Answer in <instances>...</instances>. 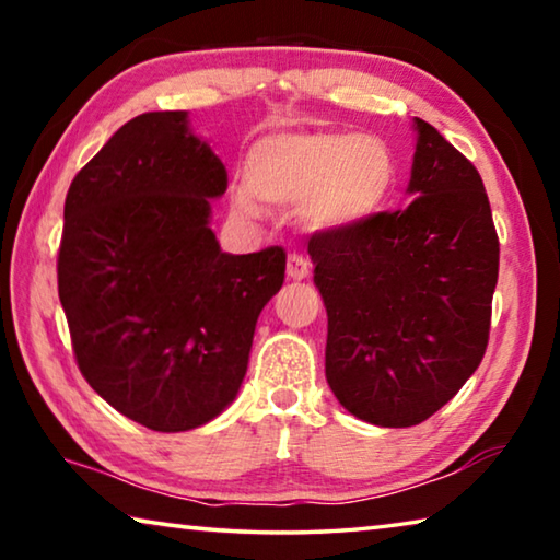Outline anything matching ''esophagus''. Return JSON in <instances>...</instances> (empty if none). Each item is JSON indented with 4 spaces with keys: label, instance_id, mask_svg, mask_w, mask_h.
<instances>
[{
    "label": "esophagus",
    "instance_id": "34e87169",
    "mask_svg": "<svg viewBox=\"0 0 560 560\" xmlns=\"http://www.w3.org/2000/svg\"><path fill=\"white\" fill-rule=\"evenodd\" d=\"M287 273H289V279H293V281L306 279L308 273H311V264H308V259H303L301 254H291L289 261H287Z\"/></svg>",
    "mask_w": 560,
    "mask_h": 560
}]
</instances>
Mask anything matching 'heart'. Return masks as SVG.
Wrapping results in <instances>:
<instances>
[{
    "label": "heart",
    "instance_id": "b5f03b06",
    "mask_svg": "<svg viewBox=\"0 0 560 560\" xmlns=\"http://www.w3.org/2000/svg\"><path fill=\"white\" fill-rule=\"evenodd\" d=\"M234 207L257 217L260 202L296 205L316 232H348L375 222L397 192V160L381 138L343 130H283L259 138L244 163Z\"/></svg>",
    "mask_w": 560,
    "mask_h": 560
}]
</instances>
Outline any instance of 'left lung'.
<instances>
[{"label": "left lung", "mask_w": 560, "mask_h": 560, "mask_svg": "<svg viewBox=\"0 0 560 560\" xmlns=\"http://www.w3.org/2000/svg\"><path fill=\"white\" fill-rule=\"evenodd\" d=\"M417 132L405 210L308 240L328 314L326 381L377 428H412L447 405L489 343L499 236L485 183L430 122Z\"/></svg>", "instance_id": "left-lung-1"}]
</instances>
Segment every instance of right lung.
Wrapping results in <instances>:
<instances>
[{"label":"right lung","instance_id":"obj_1","mask_svg":"<svg viewBox=\"0 0 560 560\" xmlns=\"http://www.w3.org/2000/svg\"><path fill=\"white\" fill-rule=\"evenodd\" d=\"M224 192L187 110H155L113 132L66 195L56 269L75 363L148 430L202 428L234 400L283 283L281 246L220 249L210 200Z\"/></svg>","mask_w":560,"mask_h":560}]
</instances>
